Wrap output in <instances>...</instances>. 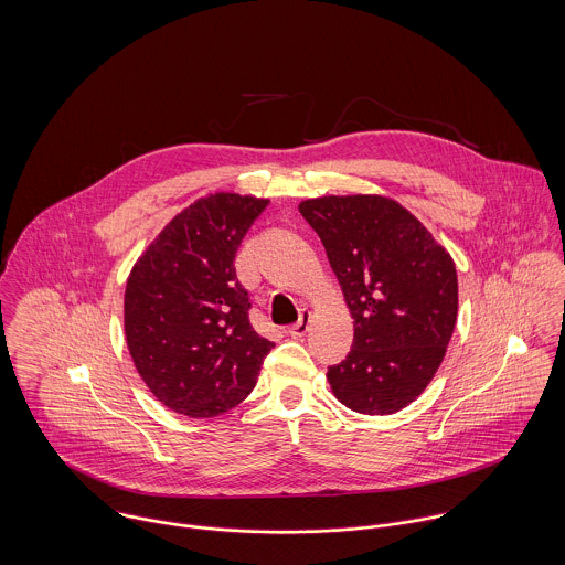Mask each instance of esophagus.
<instances>
[{"mask_svg":"<svg viewBox=\"0 0 565 565\" xmlns=\"http://www.w3.org/2000/svg\"><path fill=\"white\" fill-rule=\"evenodd\" d=\"M309 322H311V311L302 309V311H300V320L294 323V326H289V330H287V332H289L294 339L305 337V334H307V330H309Z\"/></svg>","mask_w":565,"mask_h":565,"instance_id":"1","label":"esophagus"}]
</instances>
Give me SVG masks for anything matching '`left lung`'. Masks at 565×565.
Here are the masks:
<instances>
[{
    "instance_id": "left-lung-1",
    "label": "left lung",
    "mask_w": 565,
    "mask_h": 565,
    "mask_svg": "<svg viewBox=\"0 0 565 565\" xmlns=\"http://www.w3.org/2000/svg\"><path fill=\"white\" fill-rule=\"evenodd\" d=\"M354 320L348 356L328 367L337 401L365 415L413 403L444 361L459 307L450 254L398 202L381 195L300 204Z\"/></svg>"
}]
</instances>
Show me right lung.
Masks as SVG:
<instances>
[{
    "mask_svg": "<svg viewBox=\"0 0 565 565\" xmlns=\"http://www.w3.org/2000/svg\"><path fill=\"white\" fill-rule=\"evenodd\" d=\"M267 200L215 193L173 217L137 260L124 320L132 361L175 413L213 417L254 390L274 341L249 323L235 256Z\"/></svg>",
    "mask_w": 565,
    "mask_h": 565,
    "instance_id": "obj_1",
    "label": "right lung"
}]
</instances>
